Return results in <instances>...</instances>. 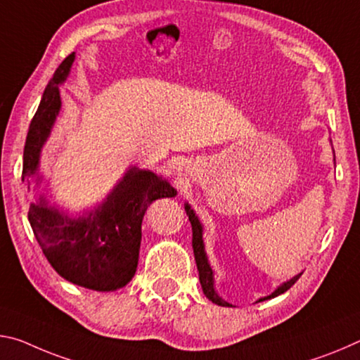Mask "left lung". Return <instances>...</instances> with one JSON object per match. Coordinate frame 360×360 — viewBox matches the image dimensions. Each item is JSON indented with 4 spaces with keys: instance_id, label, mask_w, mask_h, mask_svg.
Segmentation results:
<instances>
[{
    "instance_id": "8db88e82",
    "label": "left lung",
    "mask_w": 360,
    "mask_h": 360,
    "mask_svg": "<svg viewBox=\"0 0 360 360\" xmlns=\"http://www.w3.org/2000/svg\"><path fill=\"white\" fill-rule=\"evenodd\" d=\"M185 210H186V215L188 219L191 221V228H193V252H194V260H196V266L199 271V282H201V287H202V292L204 295L207 297L212 303L219 304V306H231L228 302H225L219 293L215 292V284H214V271L210 268V263H209V258H207V253H205L204 249V240H202V225L201 221L198 220L196 214H194V210L190 207V205H185ZM303 273H300L297 276H293L290 281L284 282V284H281L276 290L271 293L268 297H263L258 300V302H264V300H269V298H274L281 295V293L287 292L288 288H290L295 282L300 279V276Z\"/></svg>"
}]
</instances>
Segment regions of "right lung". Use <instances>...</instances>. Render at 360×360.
<instances>
[{
    "label": "right lung",
    "instance_id": "1",
    "mask_svg": "<svg viewBox=\"0 0 360 360\" xmlns=\"http://www.w3.org/2000/svg\"><path fill=\"white\" fill-rule=\"evenodd\" d=\"M75 52L58 65L27 134L22 181L39 185V156L62 107L58 86L68 78ZM176 191L151 170L131 167L105 201L78 219L47 204L39 194L28 209L34 238L47 262L63 279L97 292H113L131 282L139 264L141 220L148 205Z\"/></svg>",
    "mask_w": 360,
    "mask_h": 360
}]
</instances>
